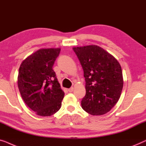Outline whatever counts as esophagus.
Instances as JSON below:
<instances>
[{
  "label": "esophagus",
  "instance_id": "esophagus-1",
  "mask_svg": "<svg viewBox=\"0 0 146 146\" xmlns=\"http://www.w3.org/2000/svg\"><path fill=\"white\" fill-rule=\"evenodd\" d=\"M73 87H71L70 89H68V91L69 93H71V92H73Z\"/></svg>",
  "mask_w": 146,
  "mask_h": 146
}]
</instances>
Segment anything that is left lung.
I'll return each instance as SVG.
<instances>
[{"mask_svg":"<svg viewBox=\"0 0 146 146\" xmlns=\"http://www.w3.org/2000/svg\"><path fill=\"white\" fill-rule=\"evenodd\" d=\"M85 78L86 94L81 100L84 110L92 115L109 112L120 97L123 77L120 63L114 56L95 45L73 48Z\"/></svg>","mask_w":146,"mask_h":146,"instance_id":"left-lung-1","label":"left lung"}]
</instances>
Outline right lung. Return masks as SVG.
Segmentation results:
<instances>
[{
    "label": "right lung",
    "instance_id": "right-lung-1",
    "mask_svg": "<svg viewBox=\"0 0 146 146\" xmlns=\"http://www.w3.org/2000/svg\"><path fill=\"white\" fill-rule=\"evenodd\" d=\"M60 48L40 49L20 65L18 87L26 105L41 116H50L60 109L64 92L53 70Z\"/></svg>",
    "mask_w": 146,
    "mask_h": 146
}]
</instances>
